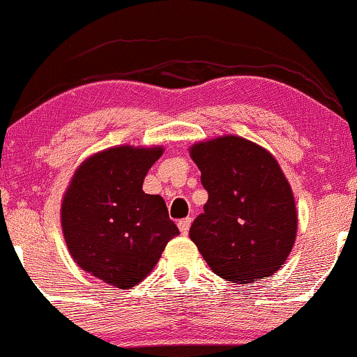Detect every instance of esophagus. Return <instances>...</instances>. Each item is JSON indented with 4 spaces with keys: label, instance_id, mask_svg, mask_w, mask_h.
I'll return each instance as SVG.
<instances>
[{
    "label": "esophagus",
    "instance_id": "esophagus-1",
    "mask_svg": "<svg viewBox=\"0 0 357 357\" xmlns=\"http://www.w3.org/2000/svg\"><path fill=\"white\" fill-rule=\"evenodd\" d=\"M191 222H192L191 218L183 219V220H179V222H178V227H179V231H181L183 236H188L189 227H191Z\"/></svg>",
    "mask_w": 357,
    "mask_h": 357
}]
</instances>
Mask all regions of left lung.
<instances>
[{
  "instance_id": "obj_1",
  "label": "left lung",
  "mask_w": 357,
  "mask_h": 357,
  "mask_svg": "<svg viewBox=\"0 0 357 357\" xmlns=\"http://www.w3.org/2000/svg\"><path fill=\"white\" fill-rule=\"evenodd\" d=\"M209 194L189 237L212 272L232 283L270 277L285 264L298 214L290 183L270 151L237 135L189 148Z\"/></svg>"
}]
</instances>
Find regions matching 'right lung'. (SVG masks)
I'll return each instance as SVG.
<instances>
[{
	"label": "right lung",
	"instance_id": "obj_1",
	"mask_svg": "<svg viewBox=\"0 0 357 357\" xmlns=\"http://www.w3.org/2000/svg\"><path fill=\"white\" fill-rule=\"evenodd\" d=\"M163 146H114L75 169L61 206V225L75 264L108 285L132 288L146 278L179 234L161 196L143 181Z\"/></svg>",
	"mask_w": 357,
	"mask_h": 357
}]
</instances>
